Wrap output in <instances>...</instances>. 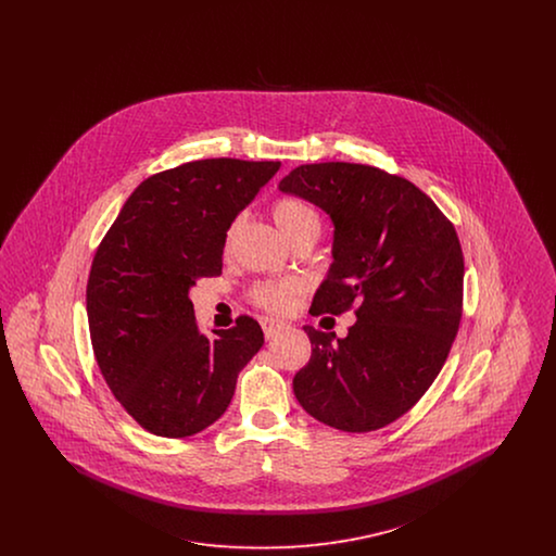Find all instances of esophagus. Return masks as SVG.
Returning a JSON list of instances; mask_svg holds the SVG:
<instances>
[{"mask_svg": "<svg viewBox=\"0 0 556 556\" xmlns=\"http://www.w3.org/2000/svg\"><path fill=\"white\" fill-rule=\"evenodd\" d=\"M263 329H265L266 340H273L277 333H281L288 325L283 320H277V318H263Z\"/></svg>", "mask_w": 556, "mask_h": 556, "instance_id": "34e87169", "label": "esophagus"}]
</instances>
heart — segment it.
Masks as SVG:
<instances>
[{"instance_id":"b5f03b06","label":"heart","mask_w":556,"mask_h":556,"mask_svg":"<svg viewBox=\"0 0 556 556\" xmlns=\"http://www.w3.org/2000/svg\"><path fill=\"white\" fill-rule=\"evenodd\" d=\"M273 218L279 227V231L283 233V238L290 239L291 243L302 236L308 233H318L320 220L313 204H308L302 198L295 195H283L273 204ZM233 236V229L229 231V238ZM302 290V286L298 281H261L256 283L250 295L252 302L258 304L261 308L270 311V313H283L288 311L291 304V298Z\"/></svg>"}]
</instances>
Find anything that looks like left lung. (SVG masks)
<instances>
[{
	"mask_svg": "<svg viewBox=\"0 0 556 556\" xmlns=\"http://www.w3.org/2000/svg\"><path fill=\"white\" fill-rule=\"evenodd\" d=\"M279 189L336 227L311 315L356 313L345 338L304 327L313 354L293 394L320 424L381 429L419 402L456 338L465 263L454 225L419 187L367 164H302Z\"/></svg>",
	"mask_w": 556,
	"mask_h": 556,
	"instance_id": "obj_1",
	"label": "left lung"
}]
</instances>
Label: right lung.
Segmentation results:
<instances>
[{
  "mask_svg": "<svg viewBox=\"0 0 556 556\" xmlns=\"http://www.w3.org/2000/svg\"><path fill=\"white\" fill-rule=\"evenodd\" d=\"M281 162L193 160L148 177L102 239L87 318L110 392L146 431L187 438L229 406L239 370L265 344L261 325L198 329L189 288L223 270L227 231Z\"/></svg>",
  "mask_w": 556,
  "mask_h": 556,
  "instance_id": "1",
  "label": "right lung"
}]
</instances>
